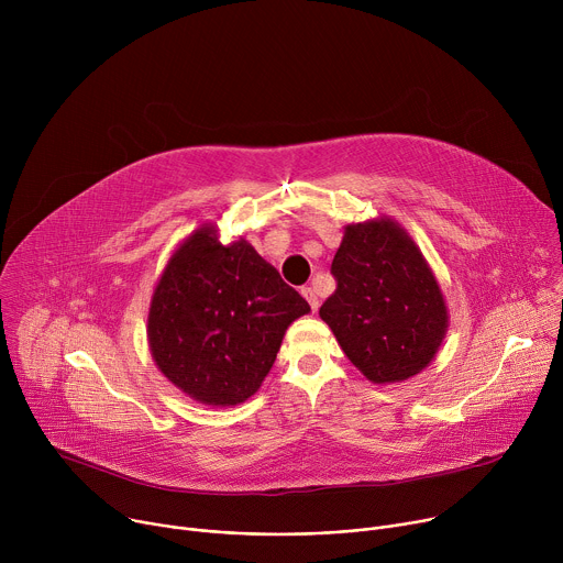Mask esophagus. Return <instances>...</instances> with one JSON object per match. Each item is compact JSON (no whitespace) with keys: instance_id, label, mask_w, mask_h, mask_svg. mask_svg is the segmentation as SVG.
I'll return each mask as SVG.
<instances>
[{"instance_id":"obj_1","label":"esophagus","mask_w":563,"mask_h":563,"mask_svg":"<svg viewBox=\"0 0 563 563\" xmlns=\"http://www.w3.org/2000/svg\"><path fill=\"white\" fill-rule=\"evenodd\" d=\"M300 294H302V296H305V300L309 302L311 311H316V309H318V296H316V289H313V287H302V289H300Z\"/></svg>"}]
</instances>
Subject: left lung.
<instances>
[{"label": "left lung", "mask_w": 563, "mask_h": 563, "mask_svg": "<svg viewBox=\"0 0 563 563\" xmlns=\"http://www.w3.org/2000/svg\"><path fill=\"white\" fill-rule=\"evenodd\" d=\"M332 274L336 291L318 313L365 378L400 383L430 365L448 332V307L404 227L389 218L347 224Z\"/></svg>", "instance_id": "left-lung-1"}]
</instances>
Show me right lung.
<instances>
[{
  "label": "right lung",
  "mask_w": 563,
  "mask_h": 563,
  "mask_svg": "<svg viewBox=\"0 0 563 563\" xmlns=\"http://www.w3.org/2000/svg\"><path fill=\"white\" fill-rule=\"evenodd\" d=\"M307 300L247 240L222 245L196 229L169 258L148 307L151 356L178 389L205 406H238L258 391L283 336Z\"/></svg>",
  "instance_id": "1"
}]
</instances>
